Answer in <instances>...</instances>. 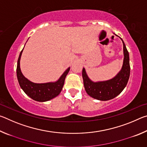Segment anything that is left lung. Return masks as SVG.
<instances>
[{
    "instance_id": "8db88e82",
    "label": "left lung",
    "mask_w": 147,
    "mask_h": 147,
    "mask_svg": "<svg viewBox=\"0 0 147 147\" xmlns=\"http://www.w3.org/2000/svg\"><path fill=\"white\" fill-rule=\"evenodd\" d=\"M121 39L123 43V64L121 71L114 78L94 82L89 79L85 69H82L84 88L86 93L92 98L103 101L111 100L119 95L127 85L130 73V58L125 44L122 38Z\"/></svg>"
}]
</instances>
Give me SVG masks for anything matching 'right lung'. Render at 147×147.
Segmentation results:
<instances>
[{
    "mask_svg": "<svg viewBox=\"0 0 147 147\" xmlns=\"http://www.w3.org/2000/svg\"><path fill=\"white\" fill-rule=\"evenodd\" d=\"M24 49V48H23ZM23 49L19 54L17 66V76L21 89L27 95L34 100L38 102H46L55 98L63 88L65 79L68 74L70 67L64 72L58 80L54 82H47L43 84L34 83L24 76L20 68V59Z\"/></svg>",
    "mask_w": 147,
    "mask_h": 147,
    "instance_id": "obj_1",
    "label": "right lung"
}]
</instances>
